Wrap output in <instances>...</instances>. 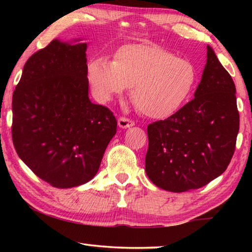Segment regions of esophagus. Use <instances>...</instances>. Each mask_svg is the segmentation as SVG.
<instances>
[{
  "mask_svg": "<svg viewBox=\"0 0 252 252\" xmlns=\"http://www.w3.org/2000/svg\"><path fill=\"white\" fill-rule=\"evenodd\" d=\"M118 126L122 127V129H126V127H130V126H134V122L130 120V119H126L125 117H121L118 119Z\"/></svg>",
  "mask_w": 252,
  "mask_h": 252,
  "instance_id": "esophagus-1",
  "label": "esophagus"
}]
</instances>
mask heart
<instances>
[{
	"mask_svg": "<svg viewBox=\"0 0 252 252\" xmlns=\"http://www.w3.org/2000/svg\"><path fill=\"white\" fill-rule=\"evenodd\" d=\"M87 78L99 101L108 102L132 87L131 99L140 112L164 119L186 104L198 74L192 62L159 45L126 44L117 51L114 61L92 59Z\"/></svg>",
	"mask_w": 252,
	"mask_h": 252,
	"instance_id": "obj_1",
	"label": "heart"
}]
</instances>
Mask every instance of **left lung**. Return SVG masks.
<instances>
[{"instance_id": "left-lung-1", "label": "left lung", "mask_w": 252, "mask_h": 252, "mask_svg": "<svg viewBox=\"0 0 252 252\" xmlns=\"http://www.w3.org/2000/svg\"><path fill=\"white\" fill-rule=\"evenodd\" d=\"M238 132L236 85L208 45L194 99L165 120L148 126L147 176L171 192L199 189L225 171Z\"/></svg>"}]
</instances>
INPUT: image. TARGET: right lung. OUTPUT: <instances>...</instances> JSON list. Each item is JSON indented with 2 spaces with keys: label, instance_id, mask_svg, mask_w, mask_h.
Listing matches in <instances>:
<instances>
[{
  "label": "right lung",
  "instance_id": "add662e5",
  "mask_svg": "<svg viewBox=\"0 0 252 252\" xmlns=\"http://www.w3.org/2000/svg\"><path fill=\"white\" fill-rule=\"evenodd\" d=\"M58 39L30 58L12 99V139L20 159L52 187L93 179L117 120L89 99L87 43Z\"/></svg>",
  "mask_w": 252,
  "mask_h": 252
}]
</instances>
